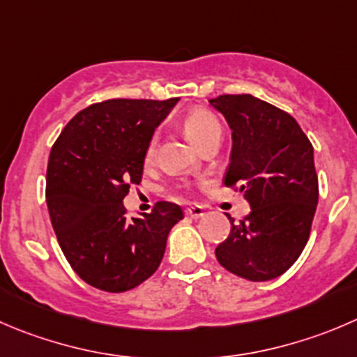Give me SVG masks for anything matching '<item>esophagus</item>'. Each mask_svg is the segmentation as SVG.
Masks as SVG:
<instances>
[{
    "mask_svg": "<svg viewBox=\"0 0 357 357\" xmlns=\"http://www.w3.org/2000/svg\"><path fill=\"white\" fill-rule=\"evenodd\" d=\"M186 216L193 218V220H199L204 216V207L202 206H192L186 209Z\"/></svg>",
    "mask_w": 357,
    "mask_h": 357,
    "instance_id": "34e87169",
    "label": "esophagus"
}]
</instances>
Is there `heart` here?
<instances>
[{"label": "heart", "instance_id": "b5f03b06", "mask_svg": "<svg viewBox=\"0 0 357 357\" xmlns=\"http://www.w3.org/2000/svg\"><path fill=\"white\" fill-rule=\"evenodd\" d=\"M183 126H185V130L190 136V139L199 148H202L204 144L209 143L214 137H221V123L218 122V119L213 113L206 112V109H193V112H190ZM155 144H157V137L153 136L150 143H148L146 153H144V158L148 162L153 158Z\"/></svg>", "mask_w": 357, "mask_h": 357}]
</instances>
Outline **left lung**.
<instances>
[{
  "label": "left lung",
  "mask_w": 357,
  "mask_h": 357,
  "mask_svg": "<svg viewBox=\"0 0 357 357\" xmlns=\"http://www.w3.org/2000/svg\"><path fill=\"white\" fill-rule=\"evenodd\" d=\"M211 106L231 129L225 185L244 192L251 213L231 223L216 248L228 272L248 281L284 274L305 248L319 199L314 148L291 115L251 94L220 96Z\"/></svg>",
  "instance_id": "8db88e82"
}]
</instances>
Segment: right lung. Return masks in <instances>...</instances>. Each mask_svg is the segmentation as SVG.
I'll list each match as a JSON object with an SVG mask.
<instances>
[{
  "label": "right lung",
  "instance_id": "right-lung-1",
  "mask_svg": "<svg viewBox=\"0 0 357 357\" xmlns=\"http://www.w3.org/2000/svg\"><path fill=\"white\" fill-rule=\"evenodd\" d=\"M179 99H109L82 109L54 143L47 167V206L73 271L94 288L122 293L160 265L181 207L157 202L127 220L123 199L139 185L155 129Z\"/></svg>",
  "mask_w": 357,
  "mask_h": 357
}]
</instances>
